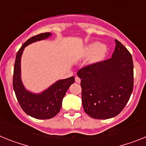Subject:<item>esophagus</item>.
I'll return each mask as SVG.
<instances>
[{"mask_svg":"<svg viewBox=\"0 0 146 146\" xmlns=\"http://www.w3.org/2000/svg\"><path fill=\"white\" fill-rule=\"evenodd\" d=\"M75 82H77V83H80L81 82V80L78 77H75Z\"/></svg>","mask_w":146,"mask_h":146,"instance_id":"esophagus-1","label":"esophagus"}]
</instances>
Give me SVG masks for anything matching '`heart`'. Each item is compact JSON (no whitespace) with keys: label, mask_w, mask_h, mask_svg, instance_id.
<instances>
[{"label":"heart","mask_w":146,"mask_h":146,"mask_svg":"<svg viewBox=\"0 0 146 146\" xmlns=\"http://www.w3.org/2000/svg\"><path fill=\"white\" fill-rule=\"evenodd\" d=\"M107 51V47L105 45L100 44L99 42H94L87 45L85 49V53L86 55H90L94 52L95 59H100L105 55Z\"/></svg>","instance_id":"b5f03b06"}]
</instances>
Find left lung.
<instances>
[{"mask_svg": "<svg viewBox=\"0 0 146 146\" xmlns=\"http://www.w3.org/2000/svg\"><path fill=\"white\" fill-rule=\"evenodd\" d=\"M111 58L85 66L77 72L81 79L82 102L91 118L108 119L126 106L134 86L133 60L128 50L115 40Z\"/></svg>", "mask_w": 146, "mask_h": 146, "instance_id": "left-lung-1", "label": "left lung"}]
</instances>
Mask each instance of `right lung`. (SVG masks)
Segmentation results:
<instances>
[{"mask_svg":"<svg viewBox=\"0 0 146 146\" xmlns=\"http://www.w3.org/2000/svg\"><path fill=\"white\" fill-rule=\"evenodd\" d=\"M50 33H43L30 38L20 47L16 55L13 74V88L20 107L26 114L37 119H50L60 111L62 100L67 90L74 83V77L59 80L39 94L28 91L21 80V57L25 47L37 41L51 36Z\"/></svg>","mask_w":146,"mask_h":146,"instance_id":"1","label":"right lung"}]
</instances>
